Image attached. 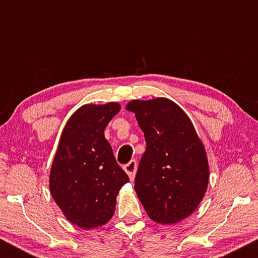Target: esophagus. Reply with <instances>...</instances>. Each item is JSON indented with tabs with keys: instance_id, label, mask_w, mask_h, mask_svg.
<instances>
[{
	"instance_id": "34e87169",
	"label": "esophagus",
	"mask_w": 258,
	"mask_h": 258,
	"mask_svg": "<svg viewBox=\"0 0 258 258\" xmlns=\"http://www.w3.org/2000/svg\"><path fill=\"white\" fill-rule=\"evenodd\" d=\"M123 170L126 171L127 174H128L130 179L133 180L136 177V171H137V161H136V160H131L128 164L123 166Z\"/></svg>"
}]
</instances>
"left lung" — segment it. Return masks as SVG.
Wrapping results in <instances>:
<instances>
[{
  "instance_id": "obj_1",
  "label": "left lung",
  "mask_w": 258,
  "mask_h": 258,
  "mask_svg": "<svg viewBox=\"0 0 258 258\" xmlns=\"http://www.w3.org/2000/svg\"><path fill=\"white\" fill-rule=\"evenodd\" d=\"M135 112L147 142L135 189L148 216L161 224L189 217L205 197L210 168L205 147L183 109L171 99H133Z\"/></svg>"
}]
</instances>
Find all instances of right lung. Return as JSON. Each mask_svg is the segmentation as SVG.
I'll return each instance as SVG.
<instances>
[{"label":"right lung","instance_id":"1","mask_svg":"<svg viewBox=\"0 0 258 258\" xmlns=\"http://www.w3.org/2000/svg\"><path fill=\"white\" fill-rule=\"evenodd\" d=\"M116 102L85 104L65 123L49 172L53 200L68 221L84 229L111 220L128 176L117 165L104 130L120 111Z\"/></svg>","mask_w":258,"mask_h":258}]
</instances>
